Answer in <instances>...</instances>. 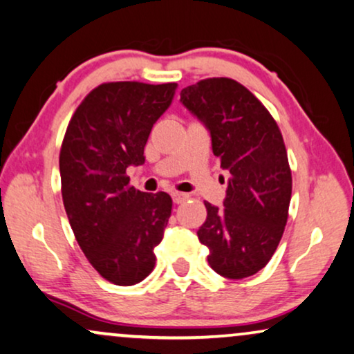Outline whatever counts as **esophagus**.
Masks as SVG:
<instances>
[{"label":"esophagus","mask_w":354,"mask_h":354,"mask_svg":"<svg viewBox=\"0 0 354 354\" xmlns=\"http://www.w3.org/2000/svg\"><path fill=\"white\" fill-rule=\"evenodd\" d=\"M171 197H173L174 204H183V202H185L189 196L185 194V192H173Z\"/></svg>","instance_id":"34e87169"}]
</instances>
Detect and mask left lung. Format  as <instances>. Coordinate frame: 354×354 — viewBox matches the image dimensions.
<instances>
[{
	"label": "left lung",
	"mask_w": 354,
	"mask_h": 354,
	"mask_svg": "<svg viewBox=\"0 0 354 354\" xmlns=\"http://www.w3.org/2000/svg\"><path fill=\"white\" fill-rule=\"evenodd\" d=\"M181 103L209 131L214 155L230 171L223 207L204 202L207 218L197 236L218 275L246 279L267 266L288 220L291 169L283 138L267 108L233 79L183 88Z\"/></svg>",
	"instance_id": "obj_1"
}]
</instances>
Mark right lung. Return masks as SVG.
<instances>
[{
  "instance_id": "right-lung-1",
  "label": "right lung",
  "mask_w": 354,
  "mask_h": 354,
  "mask_svg": "<svg viewBox=\"0 0 354 354\" xmlns=\"http://www.w3.org/2000/svg\"><path fill=\"white\" fill-rule=\"evenodd\" d=\"M178 84H102L71 118L59 152L61 194L82 252L103 279L142 281L171 215L167 192L138 191L126 169L145 162L144 147Z\"/></svg>"
}]
</instances>
